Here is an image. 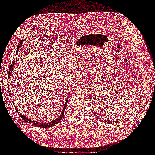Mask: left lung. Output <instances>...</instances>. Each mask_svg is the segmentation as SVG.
Here are the masks:
<instances>
[{
    "label": "left lung",
    "mask_w": 155,
    "mask_h": 155,
    "mask_svg": "<svg viewBox=\"0 0 155 155\" xmlns=\"http://www.w3.org/2000/svg\"><path fill=\"white\" fill-rule=\"evenodd\" d=\"M104 122H106V123H108H108H112L111 121H104ZM113 122H114V121H113ZM117 122H118V121H117Z\"/></svg>",
    "instance_id": "8db88e82"
}]
</instances>
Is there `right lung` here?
<instances>
[{
	"instance_id": "right-lung-1",
	"label": "right lung",
	"mask_w": 155,
	"mask_h": 155,
	"mask_svg": "<svg viewBox=\"0 0 155 155\" xmlns=\"http://www.w3.org/2000/svg\"><path fill=\"white\" fill-rule=\"evenodd\" d=\"M22 43V40H21V41L19 42V43H18V47H17V50H16V52H18V50H19V48H20V44ZM15 59H14L13 60V62H12V64H11V66H10V68H9V78H10V74H11V72L13 71V67H14V66H15ZM68 98H67V99H66V104H65V105H64V108H63V110H62V113H61V115L57 117V118H56V119H55L53 121H51V122H48V123H38V122H36V121H32V120H31V119H28V118H27L26 117H25L24 115H22V114L20 113V112H19V110L17 109V108L15 107V109H16V111L18 112V115L20 116V117H21L22 118V119H24V121H25V122H27V123H31V124H33L34 126H36V127H40V128H48V127H53V126H54L55 124H57L61 120V119H62V117H63V116H64V111H65V109H66V105H67V101H68ZM15 105V104H14Z\"/></svg>"
}]
</instances>
